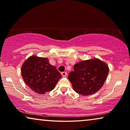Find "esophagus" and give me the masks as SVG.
Listing matches in <instances>:
<instances>
[{
  "label": "esophagus",
  "instance_id": "1",
  "mask_svg": "<svg viewBox=\"0 0 130 130\" xmlns=\"http://www.w3.org/2000/svg\"><path fill=\"white\" fill-rule=\"evenodd\" d=\"M61 75L64 76V77H65V76H66V75H67V72H61Z\"/></svg>",
  "mask_w": 130,
  "mask_h": 130
}]
</instances>
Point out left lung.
I'll list each match as a JSON object with an SVG mask.
<instances>
[{"label":"left lung","mask_w":130,"mask_h":130,"mask_svg":"<svg viewBox=\"0 0 130 130\" xmlns=\"http://www.w3.org/2000/svg\"><path fill=\"white\" fill-rule=\"evenodd\" d=\"M109 72L105 63L96 58L82 61L74 66L68 78L76 92L82 95L95 93L102 88Z\"/></svg>","instance_id":"left-lung-1"}]
</instances>
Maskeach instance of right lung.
Returning a JSON list of instances; mask_svg holds the SVG:
<instances>
[{"mask_svg":"<svg viewBox=\"0 0 130 130\" xmlns=\"http://www.w3.org/2000/svg\"><path fill=\"white\" fill-rule=\"evenodd\" d=\"M21 74L26 85L41 94L52 90L61 77L56 67L51 65L47 58L36 56L30 57L24 62Z\"/></svg>","mask_w":130,"mask_h":130,"instance_id":"add662e5","label":"right lung"}]
</instances>
